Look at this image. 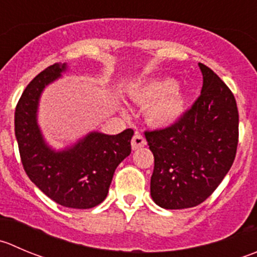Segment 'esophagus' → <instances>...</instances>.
<instances>
[{
    "label": "esophagus",
    "mask_w": 257,
    "mask_h": 257,
    "mask_svg": "<svg viewBox=\"0 0 257 257\" xmlns=\"http://www.w3.org/2000/svg\"><path fill=\"white\" fill-rule=\"evenodd\" d=\"M146 144H147V142L142 134H139V133L134 134L133 139H132V148H133V151H137V149L142 148V147H144Z\"/></svg>",
    "instance_id": "1"
}]
</instances>
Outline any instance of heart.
I'll return each instance as SVG.
<instances>
[{
    "label": "heart",
    "mask_w": 257,
    "mask_h": 257,
    "mask_svg": "<svg viewBox=\"0 0 257 257\" xmlns=\"http://www.w3.org/2000/svg\"><path fill=\"white\" fill-rule=\"evenodd\" d=\"M129 98L146 105V120L154 128L167 129L178 123L186 109V96L173 79H152L129 90Z\"/></svg>",
    "instance_id": "heart-1"
}]
</instances>
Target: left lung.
Returning a JSON list of instances; mask_svg holds the SVG:
<instances>
[{
    "label": "left lung",
    "instance_id": "8db88e82",
    "mask_svg": "<svg viewBox=\"0 0 257 257\" xmlns=\"http://www.w3.org/2000/svg\"><path fill=\"white\" fill-rule=\"evenodd\" d=\"M201 95L181 120L146 132L154 156L152 200L166 210L198 206L222 182L236 156L238 111L233 94L203 64Z\"/></svg>",
    "mask_w": 257,
    "mask_h": 257
}]
</instances>
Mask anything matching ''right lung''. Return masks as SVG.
<instances>
[{
	"instance_id": "obj_1",
	"label": "right lung",
	"mask_w": 257,
	"mask_h": 257,
	"mask_svg": "<svg viewBox=\"0 0 257 257\" xmlns=\"http://www.w3.org/2000/svg\"><path fill=\"white\" fill-rule=\"evenodd\" d=\"M66 70L65 62L54 64L26 86L15 111V136L32 183L64 207L86 210L106 198L116 167L131 154L134 132L109 136L94 131L65 148L50 147L37 121L40 98Z\"/></svg>"
}]
</instances>
